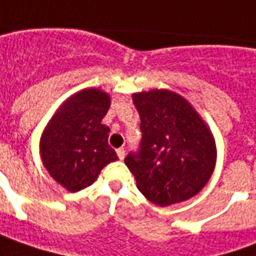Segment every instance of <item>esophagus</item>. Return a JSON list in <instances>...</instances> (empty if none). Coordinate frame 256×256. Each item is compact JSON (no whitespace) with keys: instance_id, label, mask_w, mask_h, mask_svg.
Returning <instances> with one entry per match:
<instances>
[{"instance_id":"34e87169","label":"esophagus","mask_w":256,"mask_h":256,"mask_svg":"<svg viewBox=\"0 0 256 256\" xmlns=\"http://www.w3.org/2000/svg\"><path fill=\"white\" fill-rule=\"evenodd\" d=\"M117 156H118L120 160H124V157H125V148H117Z\"/></svg>"}]
</instances>
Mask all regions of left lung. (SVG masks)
Returning <instances> with one entry per match:
<instances>
[{
  "label": "left lung",
  "mask_w": 256,
  "mask_h": 256,
  "mask_svg": "<svg viewBox=\"0 0 256 256\" xmlns=\"http://www.w3.org/2000/svg\"><path fill=\"white\" fill-rule=\"evenodd\" d=\"M140 117L142 139L125 157L136 186L160 206L196 196L215 166L216 150L211 132L190 103L166 90L132 96Z\"/></svg>",
  "instance_id": "1"
}]
</instances>
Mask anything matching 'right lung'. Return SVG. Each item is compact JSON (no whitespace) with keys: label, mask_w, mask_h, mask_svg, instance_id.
<instances>
[{"label":"right lung","mask_w":256,"mask_h":256,"mask_svg":"<svg viewBox=\"0 0 256 256\" xmlns=\"http://www.w3.org/2000/svg\"><path fill=\"white\" fill-rule=\"evenodd\" d=\"M108 108V94L84 90L63 103L45 128L41 138L44 166L68 192L90 186L103 166L118 158L108 146L110 128L102 124Z\"/></svg>","instance_id":"1"}]
</instances>
